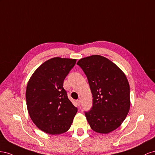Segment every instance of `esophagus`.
<instances>
[{"label": "esophagus", "mask_w": 155, "mask_h": 155, "mask_svg": "<svg viewBox=\"0 0 155 155\" xmlns=\"http://www.w3.org/2000/svg\"><path fill=\"white\" fill-rule=\"evenodd\" d=\"M76 103H77V104L79 107V106L81 105V100H77Z\"/></svg>", "instance_id": "esophagus-1"}]
</instances>
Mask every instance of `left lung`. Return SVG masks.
Returning a JSON list of instances; mask_svg holds the SVG:
<instances>
[{"label":"left lung","instance_id":"obj_1","mask_svg":"<svg viewBox=\"0 0 155 155\" xmlns=\"http://www.w3.org/2000/svg\"><path fill=\"white\" fill-rule=\"evenodd\" d=\"M86 75L93 97V106L86 112L91 129L110 133L121 125L130 105V86L126 75L108 58L92 55L77 62Z\"/></svg>","mask_w":155,"mask_h":155}]
</instances>
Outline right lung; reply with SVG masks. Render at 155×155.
Masks as SVG:
<instances>
[{
    "mask_svg": "<svg viewBox=\"0 0 155 155\" xmlns=\"http://www.w3.org/2000/svg\"><path fill=\"white\" fill-rule=\"evenodd\" d=\"M76 59L55 57L43 63L27 84L26 100L29 116L38 129L50 134L68 131L77 112L63 84Z\"/></svg>",
    "mask_w": 155,
    "mask_h": 155,
    "instance_id": "obj_1",
    "label": "right lung"
}]
</instances>
